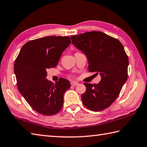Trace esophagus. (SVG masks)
<instances>
[{
	"label": "esophagus",
	"mask_w": 147,
	"mask_h": 147,
	"mask_svg": "<svg viewBox=\"0 0 147 147\" xmlns=\"http://www.w3.org/2000/svg\"><path fill=\"white\" fill-rule=\"evenodd\" d=\"M70 84H71V85L72 86H76L77 85L79 84V83L77 82H71Z\"/></svg>",
	"instance_id": "34e87169"
}]
</instances>
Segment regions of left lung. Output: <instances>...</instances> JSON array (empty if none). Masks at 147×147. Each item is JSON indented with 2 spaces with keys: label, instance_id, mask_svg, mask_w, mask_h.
I'll return each mask as SVG.
<instances>
[{
  "label": "left lung",
  "instance_id": "1",
  "mask_svg": "<svg viewBox=\"0 0 147 147\" xmlns=\"http://www.w3.org/2000/svg\"><path fill=\"white\" fill-rule=\"evenodd\" d=\"M72 44L88 59L90 72L100 74L98 84L84 83L86 91L82 94L83 104L92 111L106 109L121 92L127 79L128 56L118 39L98 31L71 36Z\"/></svg>",
  "mask_w": 147,
  "mask_h": 147
}]
</instances>
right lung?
Listing matches in <instances>:
<instances>
[{
	"mask_svg": "<svg viewBox=\"0 0 147 147\" xmlns=\"http://www.w3.org/2000/svg\"><path fill=\"white\" fill-rule=\"evenodd\" d=\"M70 43V37L67 36L37 38L24 45L15 60L18 89L29 105L42 115H55L63 105V95L70 83L62 77L52 83L46 79V70L58 65Z\"/></svg>",
	"mask_w": 147,
	"mask_h": 147,
	"instance_id": "1",
	"label": "right lung"
}]
</instances>
